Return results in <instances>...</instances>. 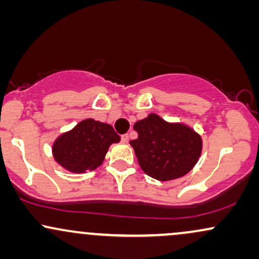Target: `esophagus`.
Listing matches in <instances>:
<instances>
[{
	"label": "esophagus",
	"instance_id": "1",
	"mask_svg": "<svg viewBox=\"0 0 259 259\" xmlns=\"http://www.w3.org/2000/svg\"><path fill=\"white\" fill-rule=\"evenodd\" d=\"M121 142H124V144H127V142H129V135H127V134L121 135Z\"/></svg>",
	"mask_w": 259,
	"mask_h": 259
}]
</instances>
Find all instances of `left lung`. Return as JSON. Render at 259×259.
Here are the masks:
<instances>
[{"mask_svg": "<svg viewBox=\"0 0 259 259\" xmlns=\"http://www.w3.org/2000/svg\"><path fill=\"white\" fill-rule=\"evenodd\" d=\"M138 139L130 141L140 168L158 181L179 179L195 167L202 153V138L180 121H167L156 113L136 121Z\"/></svg>", "mask_w": 259, "mask_h": 259, "instance_id": "8db88e82", "label": "left lung"}]
</instances>
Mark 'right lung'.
<instances>
[{
	"label": "right lung",
	"instance_id": "right-lung-1",
	"mask_svg": "<svg viewBox=\"0 0 259 259\" xmlns=\"http://www.w3.org/2000/svg\"><path fill=\"white\" fill-rule=\"evenodd\" d=\"M119 141L120 136L111 124L88 118L57 136L52 144V156L65 170L82 174L100 167L109 146Z\"/></svg>",
	"mask_w": 259,
	"mask_h": 259
}]
</instances>
